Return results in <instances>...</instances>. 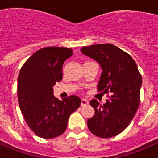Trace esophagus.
Returning a JSON list of instances; mask_svg holds the SVG:
<instances>
[{"instance_id":"obj_1","label":"esophagus","mask_w":158,"mask_h":158,"mask_svg":"<svg viewBox=\"0 0 158 158\" xmlns=\"http://www.w3.org/2000/svg\"><path fill=\"white\" fill-rule=\"evenodd\" d=\"M87 105H89V102L86 99H85V98H82V100H81V106L84 107V106H87Z\"/></svg>"}]
</instances>
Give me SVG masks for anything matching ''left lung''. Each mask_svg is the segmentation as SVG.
<instances>
[{
	"instance_id": "1",
	"label": "left lung",
	"mask_w": 158,
	"mask_h": 158,
	"mask_svg": "<svg viewBox=\"0 0 158 158\" xmlns=\"http://www.w3.org/2000/svg\"><path fill=\"white\" fill-rule=\"evenodd\" d=\"M81 52L100 64L98 92L107 93L109 98L102 106L91 100L95 114L87 121L88 128L99 138L116 136L128 126L139 107L141 73L128 53L111 44L83 47Z\"/></svg>"
}]
</instances>
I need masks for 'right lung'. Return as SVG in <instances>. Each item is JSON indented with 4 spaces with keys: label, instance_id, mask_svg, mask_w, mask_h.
<instances>
[{
    "label": "right lung",
    "instance_id": "add662e5",
    "mask_svg": "<svg viewBox=\"0 0 158 158\" xmlns=\"http://www.w3.org/2000/svg\"><path fill=\"white\" fill-rule=\"evenodd\" d=\"M72 55L70 48L44 47L25 62L19 73L20 109L30 128L42 138L50 139L64 133L70 114L81 105L76 95L62 101L53 95L52 86L63 79V65Z\"/></svg>",
    "mask_w": 158,
    "mask_h": 158
}]
</instances>
